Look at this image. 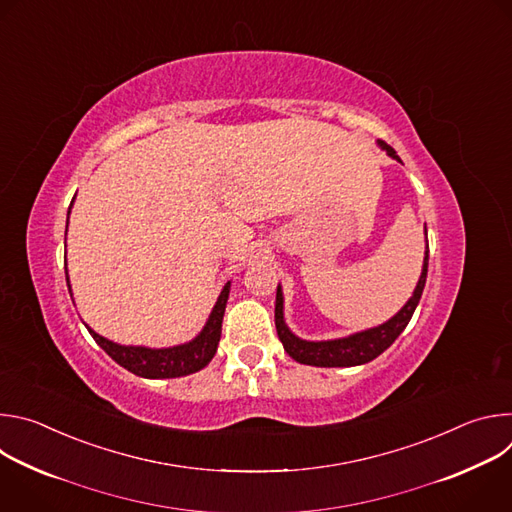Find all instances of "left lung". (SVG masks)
Returning a JSON list of instances; mask_svg holds the SVG:
<instances>
[{"instance_id": "8db88e82", "label": "left lung", "mask_w": 512, "mask_h": 512, "mask_svg": "<svg viewBox=\"0 0 512 512\" xmlns=\"http://www.w3.org/2000/svg\"><path fill=\"white\" fill-rule=\"evenodd\" d=\"M379 143L393 160L401 162V158L397 156V152L391 148V145H387L385 141H379ZM425 233H427V229H425ZM427 263H429V245L425 249L423 269H421L417 287L399 314H395L389 322H385L377 328L364 330V332L352 334L348 338H338V340L308 342V340H302V338L291 334L283 322V296H281V287H277L275 328H277V336H279L285 352L294 360H298L302 364H312V367H356V364H364V362L377 358L381 352H385L395 342V338L409 324V320L421 300V294H423L425 279H427Z\"/></svg>"}]
</instances>
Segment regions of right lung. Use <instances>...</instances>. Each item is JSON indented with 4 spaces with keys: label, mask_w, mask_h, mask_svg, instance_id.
<instances>
[{
    "label": "right lung",
    "mask_w": 512,
    "mask_h": 512,
    "mask_svg": "<svg viewBox=\"0 0 512 512\" xmlns=\"http://www.w3.org/2000/svg\"><path fill=\"white\" fill-rule=\"evenodd\" d=\"M70 214V208H68ZM66 273V265H64ZM68 283V273H66ZM229 289L231 283H227L221 291V296L216 300V306L212 308V314L204 326V330L188 344L172 346V348H145V346H121L115 344L97 332H91L95 342L129 373L143 377V379H176L190 373H196L204 369L206 364L212 360L218 340H221L223 330V316L229 300ZM70 291V283H68Z\"/></svg>",
    "instance_id": "1"
}]
</instances>
